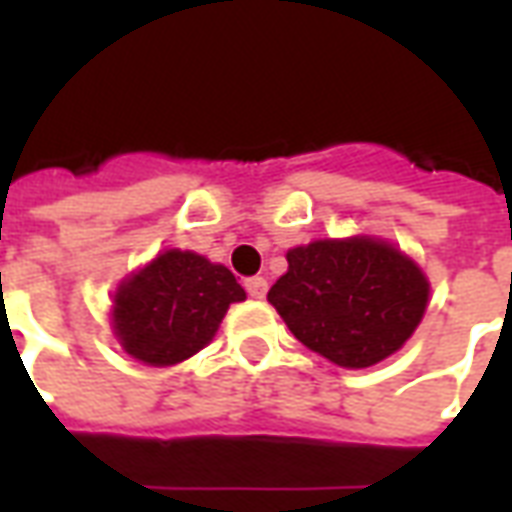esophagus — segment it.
<instances>
[{
	"label": "esophagus",
	"mask_w": 512,
	"mask_h": 512,
	"mask_svg": "<svg viewBox=\"0 0 512 512\" xmlns=\"http://www.w3.org/2000/svg\"><path fill=\"white\" fill-rule=\"evenodd\" d=\"M244 288L252 299H263V296L268 293V282L263 277H249L244 282Z\"/></svg>",
	"instance_id": "obj_1"
}]
</instances>
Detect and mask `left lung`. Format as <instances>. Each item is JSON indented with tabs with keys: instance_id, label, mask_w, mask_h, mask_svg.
Returning <instances> with one entry per match:
<instances>
[{
	"instance_id": "left-lung-1",
	"label": "left lung",
	"mask_w": 512,
	"mask_h": 512,
	"mask_svg": "<svg viewBox=\"0 0 512 512\" xmlns=\"http://www.w3.org/2000/svg\"><path fill=\"white\" fill-rule=\"evenodd\" d=\"M293 337L340 367H370L414 334L428 279L395 246L373 238L315 241L288 252L268 290Z\"/></svg>"
}]
</instances>
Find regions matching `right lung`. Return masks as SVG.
Segmentation results:
<instances>
[{
	"mask_svg": "<svg viewBox=\"0 0 512 512\" xmlns=\"http://www.w3.org/2000/svg\"><path fill=\"white\" fill-rule=\"evenodd\" d=\"M244 288L219 263L194 252L169 249L126 279L115 296V334L145 365H175L211 343Z\"/></svg>",
	"mask_w": 512,
	"mask_h": 512,
	"instance_id": "1",
	"label": "right lung"
}]
</instances>
